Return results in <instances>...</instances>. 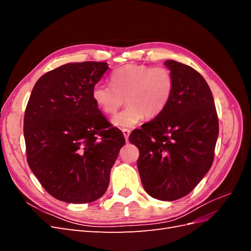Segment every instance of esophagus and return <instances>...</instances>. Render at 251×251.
I'll list each match as a JSON object with an SVG mask.
<instances>
[{
    "label": "esophagus",
    "instance_id": "34e87169",
    "mask_svg": "<svg viewBox=\"0 0 251 251\" xmlns=\"http://www.w3.org/2000/svg\"><path fill=\"white\" fill-rule=\"evenodd\" d=\"M123 134L126 138V141H128V136L131 134V131L128 128H123Z\"/></svg>",
    "mask_w": 251,
    "mask_h": 251
}]
</instances>
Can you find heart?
Returning <instances> with one entry per match:
<instances>
[{
    "mask_svg": "<svg viewBox=\"0 0 251 251\" xmlns=\"http://www.w3.org/2000/svg\"><path fill=\"white\" fill-rule=\"evenodd\" d=\"M111 87L96 83L92 98L104 115H113L126 100L127 107L113 118L118 127H133L146 116L155 118L168 107L174 93L175 80L168 68L128 64L110 76Z\"/></svg>",
    "mask_w": 251,
    "mask_h": 251,
    "instance_id": "b5f03b06",
    "label": "heart"
}]
</instances>
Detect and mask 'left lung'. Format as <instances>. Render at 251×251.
<instances>
[{
    "label": "left lung",
    "instance_id": "left-lung-1",
    "mask_svg": "<svg viewBox=\"0 0 251 251\" xmlns=\"http://www.w3.org/2000/svg\"><path fill=\"white\" fill-rule=\"evenodd\" d=\"M174 93L163 112L128 137L139 150L142 185L155 199L174 201L191 193L214 161L219 121L211 91L194 68L169 59Z\"/></svg>",
    "mask_w": 251,
    "mask_h": 251
}]
</instances>
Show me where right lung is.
I'll return each mask as SVG.
<instances>
[{"label":"right lung","mask_w":251,"mask_h":251,"mask_svg":"<svg viewBox=\"0 0 251 251\" xmlns=\"http://www.w3.org/2000/svg\"><path fill=\"white\" fill-rule=\"evenodd\" d=\"M107 63H69L45 73L24 116L27 162L42 186L67 203L93 202L105 193L126 140L98 110L92 89Z\"/></svg>","instance_id":"1"}]
</instances>
